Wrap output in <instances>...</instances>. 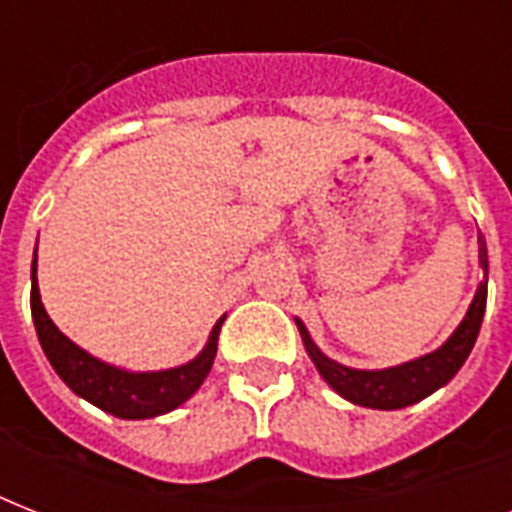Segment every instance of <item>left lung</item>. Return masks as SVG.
<instances>
[{"label": "left lung", "mask_w": 512, "mask_h": 512, "mask_svg": "<svg viewBox=\"0 0 512 512\" xmlns=\"http://www.w3.org/2000/svg\"><path fill=\"white\" fill-rule=\"evenodd\" d=\"M478 244H481L478 247V263L484 268V281L478 284L476 297H473L465 319L460 321V327L454 329L449 340L433 353L412 358L406 364L388 366V369H353V366L340 364L335 358H329L327 353H321V348L313 342L311 332L305 329L303 321L295 319L308 356H311L319 374L327 380V385L335 390L337 396H342L350 404L366 406V409L393 412V409H404V406H412L422 398H428L430 393L444 388L446 382L460 372V366L465 364V358L470 356V350L476 345L478 329H481L486 311L489 257H486V241L481 239Z\"/></svg>", "instance_id": "8db88e82"}]
</instances>
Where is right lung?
<instances>
[{"label": "right lung", "instance_id": "add662e5", "mask_svg": "<svg viewBox=\"0 0 512 512\" xmlns=\"http://www.w3.org/2000/svg\"><path fill=\"white\" fill-rule=\"evenodd\" d=\"M31 316H34L36 337L42 342L44 356L60 380L66 382L76 396L90 401L103 412L114 414L119 420H151L185 404L201 388V382L207 380L209 369L215 364L217 337L225 321V316L217 319L209 332L207 345L188 364L159 369V372H130L122 366L108 364L79 348L52 324L39 295L36 252L31 260Z\"/></svg>", "mask_w": 512, "mask_h": 512}]
</instances>
